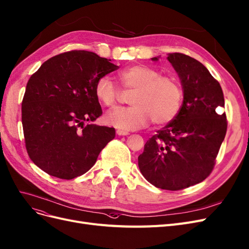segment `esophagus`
I'll return each mask as SVG.
<instances>
[{
  "label": "esophagus",
  "mask_w": 249,
  "mask_h": 249,
  "mask_svg": "<svg viewBox=\"0 0 249 249\" xmlns=\"http://www.w3.org/2000/svg\"><path fill=\"white\" fill-rule=\"evenodd\" d=\"M116 134H117L118 136H127V135H128V133H127V132L121 131V130H117V131H116Z\"/></svg>",
  "instance_id": "obj_1"
}]
</instances>
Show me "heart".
I'll return each instance as SVG.
<instances>
[{
    "mask_svg": "<svg viewBox=\"0 0 249 249\" xmlns=\"http://www.w3.org/2000/svg\"><path fill=\"white\" fill-rule=\"evenodd\" d=\"M123 88L134 90L130 102L133 106L119 108L106 116V122L122 130H137L151 121L157 125L171 123L178 115L183 101L179 81L146 65H133L118 73ZM95 93L101 104L116 107L119 89L109 76H102L95 85Z\"/></svg>",
    "mask_w": 249,
    "mask_h": 249,
    "instance_id": "obj_1",
    "label": "heart"
}]
</instances>
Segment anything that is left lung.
<instances>
[{
    "label": "left lung",
    "instance_id": "1",
    "mask_svg": "<svg viewBox=\"0 0 249 249\" xmlns=\"http://www.w3.org/2000/svg\"><path fill=\"white\" fill-rule=\"evenodd\" d=\"M157 61L158 57H153ZM183 88L178 115L144 145L142 175L156 187L180 191L206 179L215 166L228 121L219 82L203 64L183 53L168 54Z\"/></svg>",
    "mask_w": 249,
    "mask_h": 249
}]
</instances>
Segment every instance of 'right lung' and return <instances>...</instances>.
I'll return each mask as SVG.
<instances>
[{
    "label": "right lung",
    "mask_w": 249,
    "mask_h": 249,
    "mask_svg": "<svg viewBox=\"0 0 249 249\" xmlns=\"http://www.w3.org/2000/svg\"><path fill=\"white\" fill-rule=\"evenodd\" d=\"M110 61L90 51H67L29 79L21 103L25 148L47 174L67 180L83 175L114 139V127L84 125L102 115L95 85L118 69Z\"/></svg>",
    "instance_id": "right-lung-1"
}]
</instances>
